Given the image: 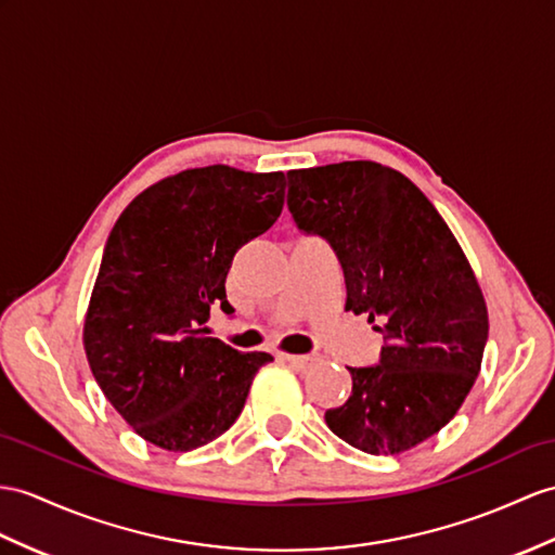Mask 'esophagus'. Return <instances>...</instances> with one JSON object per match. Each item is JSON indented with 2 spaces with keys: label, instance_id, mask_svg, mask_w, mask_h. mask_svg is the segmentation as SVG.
Masks as SVG:
<instances>
[{
  "label": "esophagus",
  "instance_id": "obj_1",
  "mask_svg": "<svg viewBox=\"0 0 555 555\" xmlns=\"http://www.w3.org/2000/svg\"><path fill=\"white\" fill-rule=\"evenodd\" d=\"M285 360L292 364L294 370H301V372L310 370L313 364L320 362V358H315V356H285Z\"/></svg>",
  "mask_w": 555,
  "mask_h": 555
}]
</instances>
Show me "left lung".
<instances>
[{
	"label": "left lung",
	"instance_id": "left-lung-1",
	"mask_svg": "<svg viewBox=\"0 0 555 555\" xmlns=\"http://www.w3.org/2000/svg\"><path fill=\"white\" fill-rule=\"evenodd\" d=\"M287 207L344 268L346 310L384 334L374 367H348L353 393L324 412L367 454H400L462 408L488 344V306L466 254L428 197L370 159L287 171Z\"/></svg>",
	"mask_w": 555,
	"mask_h": 555
}]
</instances>
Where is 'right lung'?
Listing matches in <instances>:
<instances>
[{"mask_svg":"<svg viewBox=\"0 0 555 555\" xmlns=\"http://www.w3.org/2000/svg\"><path fill=\"white\" fill-rule=\"evenodd\" d=\"M285 173L185 169L131 199L105 242L85 318L93 379L155 448L191 452L235 424L268 353L209 336V310L235 308L225 278L235 251L285 205Z\"/></svg>","mask_w":555,"mask_h":555,"instance_id":"1","label":"right lung"}]
</instances>
